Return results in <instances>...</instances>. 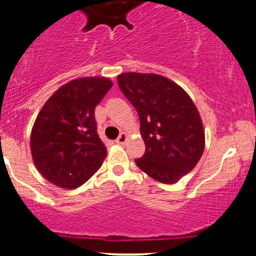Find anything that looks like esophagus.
<instances>
[{
	"label": "esophagus",
	"instance_id": "obj_1",
	"mask_svg": "<svg viewBox=\"0 0 256 256\" xmlns=\"http://www.w3.org/2000/svg\"><path fill=\"white\" fill-rule=\"evenodd\" d=\"M126 142V135L125 134H120V136L116 138L118 144H124Z\"/></svg>",
	"mask_w": 256,
	"mask_h": 256
}]
</instances>
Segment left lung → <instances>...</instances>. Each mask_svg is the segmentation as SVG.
Here are the masks:
<instances>
[{"instance_id":"1","label":"left lung","mask_w":256,"mask_h":256,"mask_svg":"<svg viewBox=\"0 0 256 256\" xmlns=\"http://www.w3.org/2000/svg\"><path fill=\"white\" fill-rule=\"evenodd\" d=\"M121 92L135 106L146 152L135 160L141 170L163 184H176L200 160L205 131L192 98L160 74L118 76Z\"/></svg>"}]
</instances>
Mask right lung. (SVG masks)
Here are the masks:
<instances>
[{
    "label": "right lung",
    "mask_w": 256,
    "mask_h": 256,
    "mask_svg": "<svg viewBox=\"0 0 256 256\" xmlns=\"http://www.w3.org/2000/svg\"><path fill=\"white\" fill-rule=\"evenodd\" d=\"M112 87L104 77L74 80L58 88L38 114L32 156L38 170L56 186L76 189L103 164L106 148L96 132L94 110Z\"/></svg>",
    "instance_id": "obj_1"
}]
</instances>
